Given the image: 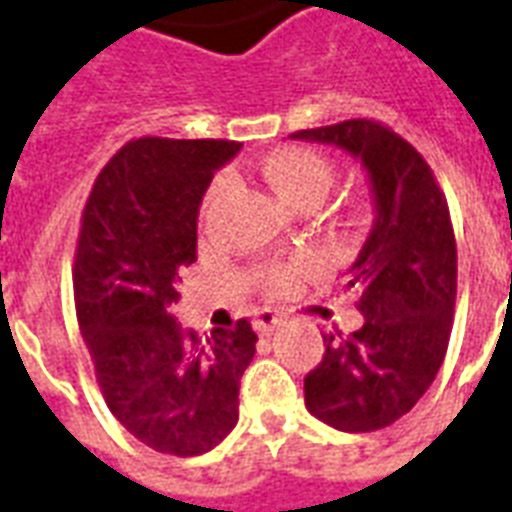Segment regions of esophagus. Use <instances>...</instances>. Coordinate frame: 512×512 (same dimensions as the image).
I'll use <instances>...</instances> for the list:
<instances>
[{"instance_id": "esophagus-1", "label": "esophagus", "mask_w": 512, "mask_h": 512, "mask_svg": "<svg viewBox=\"0 0 512 512\" xmlns=\"http://www.w3.org/2000/svg\"><path fill=\"white\" fill-rule=\"evenodd\" d=\"M276 323H279V314H274L271 309H257L255 314H252V325H255L257 333H271L276 328Z\"/></svg>"}]
</instances>
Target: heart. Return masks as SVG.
I'll return each instance as SVG.
<instances>
[{"label":"heart","mask_w":512,"mask_h":512,"mask_svg":"<svg viewBox=\"0 0 512 512\" xmlns=\"http://www.w3.org/2000/svg\"><path fill=\"white\" fill-rule=\"evenodd\" d=\"M260 173L293 206L320 203L328 187L333 184V162L325 157L323 151L309 149V146H287V149L268 154L266 160L260 162ZM227 187H230L227 176L214 179V184L208 187L206 198H203V208H200L203 219L214 211V206L222 200ZM309 268H312V257L306 255H295L290 260H274V263L257 268L255 282L263 293L271 295V298H279V295L290 293Z\"/></svg>","instance_id":"heart-1"}]
</instances>
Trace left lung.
<instances>
[{"mask_svg":"<svg viewBox=\"0 0 512 512\" xmlns=\"http://www.w3.org/2000/svg\"><path fill=\"white\" fill-rule=\"evenodd\" d=\"M342 146L369 170L377 222L350 268L363 325L323 333L304 377L312 415L339 431H377L418 404L445 361L456 312V238L445 192L410 140L374 119L298 130Z\"/></svg>","mask_w":512,"mask_h":512,"instance_id":"1","label":"left lung"}]
</instances>
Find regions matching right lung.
<instances>
[{"label":"right lung","mask_w":512,"mask_h":512,"mask_svg":"<svg viewBox=\"0 0 512 512\" xmlns=\"http://www.w3.org/2000/svg\"><path fill=\"white\" fill-rule=\"evenodd\" d=\"M236 140L138 138L105 162L83 206L73 293L102 399L157 453L200 456L238 420L255 355L249 320L198 339L181 331V268L198 260V208Z\"/></svg>","instance_id":"add662e5"}]
</instances>
